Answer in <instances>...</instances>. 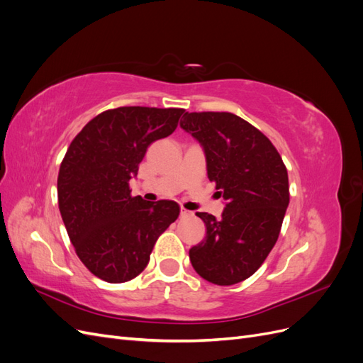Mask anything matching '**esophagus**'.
<instances>
[{"mask_svg":"<svg viewBox=\"0 0 363 363\" xmlns=\"http://www.w3.org/2000/svg\"><path fill=\"white\" fill-rule=\"evenodd\" d=\"M192 215H194L192 212L186 211V208H183V207H182V211H180V216H182V218H188V216H192Z\"/></svg>","mask_w":363,"mask_h":363,"instance_id":"obj_1","label":"esophagus"}]
</instances>
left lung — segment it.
Returning <instances> with one entry per match:
<instances>
[{
  "mask_svg": "<svg viewBox=\"0 0 363 363\" xmlns=\"http://www.w3.org/2000/svg\"><path fill=\"white\" fill-rule=\"evenodd\" d=\"M180 127L203 147L207 177L225 207L221 219L206 212V238L189 250L194 269L219 286L255 274L276 245L289 204L286 167L271 140L228 112H186Z\"/></svg>",
  "mask_w": 363,
  "mask_h": 363,
  "instance_id": "left-lung-1",
  "label": "left lung"
}]
</instances>
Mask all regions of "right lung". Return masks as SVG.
<instances>
[{
  "instance_id": "right-lung-1",
  "label": "right lung",
  "mask_w": 363,
  "mask_h": 363,
  "mask_svg": "<svg viewBox=\"0 0 363 363\" xmlns=\"http://www.w3.org/2000/svg\"><path fill=\"white\" fill-rule=\"evenodd\" d=\"M183 108L118 107L87 123L60 164L59 208L77 256L94 276L124 283L145 269L157 238L179 218L175 201L131 196L128 182Z\"/></svg>"
}]
</instances>
